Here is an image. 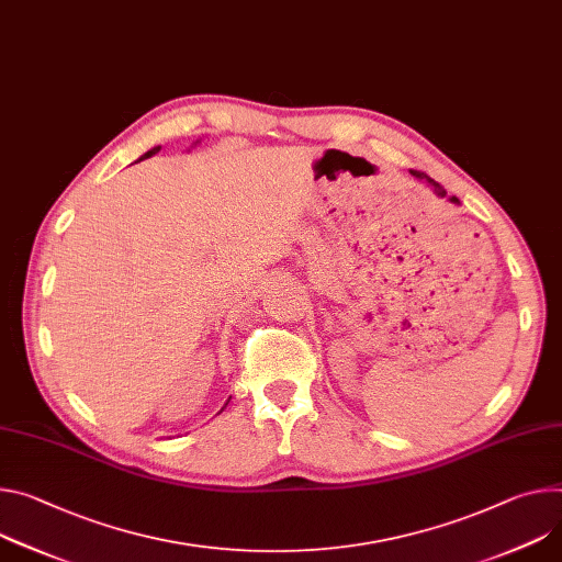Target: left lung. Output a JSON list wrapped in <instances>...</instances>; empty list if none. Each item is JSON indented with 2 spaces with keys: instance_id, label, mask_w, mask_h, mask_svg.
<instances>
[{
  "instance_id": "8db88e82",
  "label": "left lung",
  "mask_w": 562,
  "mask_h": 562,
  "mask_svg": "<svg viewBox=\"0 0 562 562\" xmlns=\"http://www.w3.org/2000/svg\"><path fill=\"white\" fill-rule=\"evenodd\" d=\"M411 172H413L417 179H424L426 183H430L439 196H446V190H443V188H441V186H439L435 179H430L426 172H417V170H411ZM450 201H457V196H450Z\"/></svg>"
}]
</instances>
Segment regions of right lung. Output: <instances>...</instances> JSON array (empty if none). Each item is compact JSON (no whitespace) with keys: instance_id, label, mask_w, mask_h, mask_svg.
<instances>
[{"instance_id":"obj_1","label":"right lung","mask_w":562,"mask_h":562,"mask_svg":"<svg viewBox=\"0 0 562 562\" xmlns=\"http://www.w3.org/2000/svg\"><path fill=\"white\" fill-rule=\"evenodd\" d=\"M159 149H161V147H151V149H149V151H145V155H143V157H140V161H143V159H149V157H151V155H157V151H159ZM228 401H231V398H228ZM228 401H226V403H228Z\"/></svg>"}]
</instances>
